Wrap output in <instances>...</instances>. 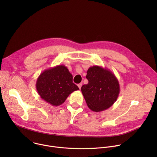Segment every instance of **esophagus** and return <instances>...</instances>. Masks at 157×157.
I'll return each mask as SVG.
<instances>
[{
  "instance_id": "34e87169",
  "label": "esophagus",
  "mask_w": 157,
  "mask_h": 157,
  "mask_svg": "<svg viewBox=\"0 0 157 157\" xmlns=\"http://www.w3.org/2000/svg\"><path fill=\"white\" fill-rule=\"evenodd\" d=\"M78 87H79V89H81V86H82V84H81V83L78 84Z\"/></svg>"
}]
</instances>
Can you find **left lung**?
Listing matches in <instances>:
<instances>
[{"label":"left lung","instance_id":"obj_1","mask_svg":"<svg viewBox=\"0 0 157 157\" xmlns=\"http://www.w3.org/2000/svg\"><path fill=\"white\" fill-rule=\"evenodd\" d=\"M88 83L81 87V92L88 107L94 112L107 109L114 104L120 93V86L114 74L99 66L87 71Z\"/></svg>","mask_w":157,"mask_h":157}]
</instances>
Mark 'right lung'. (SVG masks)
I'll list each match as a JSON object with an SVG mask.
<instances>
[{
    "mask_svg": "<svg viewBox=\"0 0 157 157\" xmlns=\"http://www.w3.org/2000/svg\"><path fill=\"white\" fill-rule=\"evenodd\" d=\"M36 88L40 98L53 106L62 104L79 87L73 82V76L64 65L45 70L38 76Z\"/></svg>",
    "mask_w": 157,
    "mask_h": 157,
    "instance_id": "obj_1",
    "label": "right lung"
}]
</instances>
